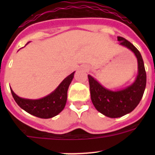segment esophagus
<instances>
[{"label":"esophagus","instance_id":"obj_1","mask_svg":"<svg viewBox=\"0 0 155 155\" xmlns=\"http://www.w3.org/2000/svg\"><path fill=\"white\" fill-rule=\"evenodd\" d=\"M85 70H87V69H86V68H85Z\"/></svg>","mask_w":155,"mask_h":155}]
</instances>
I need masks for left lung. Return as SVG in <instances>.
Masks as SVG:
<instances>
[{
	"instance_id": "8db88e82",
	"label": "left lung",
	"mask_w": 155,
	"mask_h": 155,
	"mask_svg": "<svg viewBox=\"0 0 155 155\" xmlns=\"http://www.w3.org/2000/svg\"><path fill=\"white\" fill-rule=\"evenodd\" d=\"M120 45L134 53L138 62V75L135 82L119 91H111L101 85L91 76L87 75L91 99L97 110L109 118H119L132 112L138 106L146 85V73L141 54L130 42L118 37Z\"/></svg>"
}]
</instances>
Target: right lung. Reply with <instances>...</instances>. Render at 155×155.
Wrapping results in <instances>:
<instances>
[{"instance_id":"right-lung-1","label":"right lung","mask_w":155,"mask_h":155,"mask_svg":"<svg viewBox=\"0 0 155 155\" xmlns=\"http://www.w3.org/2000/svg\"><path fill=\"white\" fill-rule=\"evenodd\" d=\"M74 73L65 78L54 91L41 99L30 100L19 97L10 88L11 93L16 104L31 115L40 118H52L58 115L66 105L68 87L73 80Z\"/></svg>"}]
</instances>
